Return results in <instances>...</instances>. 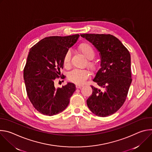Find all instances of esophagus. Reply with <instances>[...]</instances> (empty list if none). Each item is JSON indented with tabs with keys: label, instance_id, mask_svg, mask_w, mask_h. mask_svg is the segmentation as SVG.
<instances>
[{
	"label": "esophagus",
	"instance_id": "obj_1",
	"mask_svg": "<svg viewBox=\"0 0 152 152\" xmlns=\"http://www.w3.org/2000/svg\"><path fill=\"white\" fill-rule=\"evenodd\" d=\"M76 86L77 88H81L82 86H83V85H78L77 84V85H76Z\"/></svg>",
	"mask_w": 152,
	"mask_h": 152
}]
</instances>
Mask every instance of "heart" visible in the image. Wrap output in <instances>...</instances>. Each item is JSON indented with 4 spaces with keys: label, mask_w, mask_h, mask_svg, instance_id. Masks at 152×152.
I'll return each mask as SVG.
<instances>
[{
    "label": "heart",
    "mask_w": 152,
    "mask_h": 152,
    "mask_svg": "<svg viewBox=\"0 0 152 152\" xmlns=\"http://www.w3.org/2000/svg\"><path fill=\"white\" fill-rule=\"evenodd\" d=\"M79 50L88 59H93L95 55L94 49L88 43H82L79 46ZM71 55L72 53L70 50H68L64 55L63 58V64L64 67H68L70 66ZM89 64L90 66H91V63ZM88 76V72L87 71L80 69H75L70 72L68 75L69 79L78 85L82 84Z\"/></svg>",
    "instance_id": "b5f03b06"
}]
</instances>
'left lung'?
Segmentation results:
<instances>
[{"label": "left lung", "mask_w": 152, "mask_h": 152, "mask_svg": "<svg viewBox=\"0 0 152 152\" xmlns=\"http://www.w3.org/2000/svg\"><path fill=\"white\" fill-rule=\"evenodd\" d=\"M99 52L100 68L93 79L104 91L91 86L93 93L86 103L99 117L116 113L126 99L132 82L131 55L121 42L110 34H80Z\"/></svg>", "instance_id": "1"}]
</instances>
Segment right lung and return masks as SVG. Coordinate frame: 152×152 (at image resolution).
<instances>
[{
    "instance_id": "1",
    "label": "right lung",
    "mask_w": 152,
    "mask_h": 152,
    "mask_svg": "<svg viewBox=\"0 0 152 152\" xmlns=\"http://www.w3.org/2000/svg\"><path fill=\"white\" fill-rule=\"evenodd\" d=\"M79 34L42 39L29 50L23 77L28 96L41 114L52 116L63 111L76 90L74 83L68 82L56 88L54 81L61 75L64 55L76 42Z\"/></svg>"
}]
</instances>
